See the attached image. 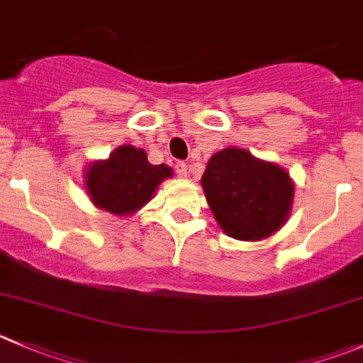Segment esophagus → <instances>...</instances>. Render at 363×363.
<instances>
[{"mask_svg": "<svg viewBox=\"0 0 363 363\" xmlns=\"http://www.w3.org/2000/svg\"><path fill=\"white\" fill-rule=\"evenodd\" d=\"M175 174H177L181 179L188 177V164H186L184 161H179V163H175Z\"/></svg>", "mask_w": 363, "mask_h": 363, "instance_id": "1", "label": "esophagus"}]
</instances>
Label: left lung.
<instances>
[{
	"label": "left lung",
	"mask_w": 363,
	"mask_h": 363,
	"mask_svg": "<svg viewBox=\"0 0 363 363\" xmlns=\"http://www.w3.org/2000/svg\"><path fill=\"white\" fill-rule=\"evenodd\" d=\"M200 184L221 230L239 241L269 238L284 227L293 209L291 175L239 147L213 154Z\"/></svg>",
	"instance_id": "8db88e82"
}]
</instances>
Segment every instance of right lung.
<instances>
[{"label":"right lung","instance_id":"1","mask_svg":"<svg viewBox=\"0 0 363 363\" xmlns=\"http://www.w3.org/2000/svg\"><path fill=\"white\" fill-rule=\"evenodd\" d=\"M172 175L174 170L167 164H150L143 149L121 145L106 160L88 164L83 182L97 209L131 216L152 200L161 182Z\"/></svg>","mask_w":363,"mask_h":363}]
</instances>
